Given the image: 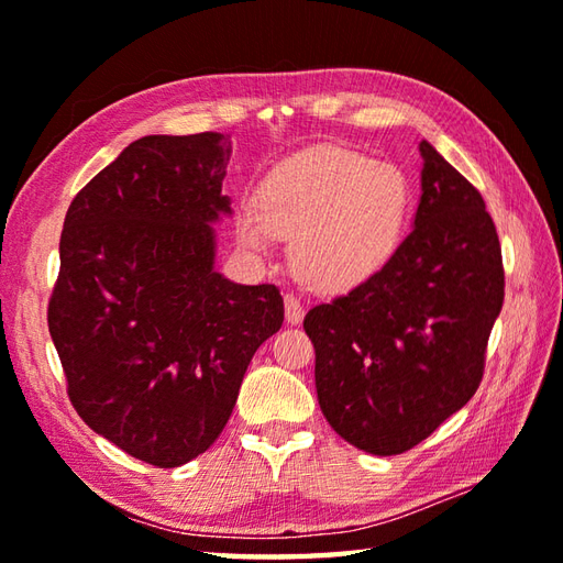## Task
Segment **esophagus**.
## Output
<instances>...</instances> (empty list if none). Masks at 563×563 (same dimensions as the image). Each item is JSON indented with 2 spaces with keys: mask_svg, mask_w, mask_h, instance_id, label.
Segmentation results:
<instances>
[{
  "mask_svg": "<svg viewBox=\"0 0 563 563\" xmlns=\"http://www.w3.org/2000/svg\"><path fill=\"white\" fill-rule=\"evenodd\" d=\"M283 302H285V321H288V324H300L305 319V305L297 300L292 292L285 295Z\"/></svg>",
  "mask_w": 563,
  "mask_h": 563,
  "instance_id": "34e87169",
  "label": "esophagus"
}]
</instances>
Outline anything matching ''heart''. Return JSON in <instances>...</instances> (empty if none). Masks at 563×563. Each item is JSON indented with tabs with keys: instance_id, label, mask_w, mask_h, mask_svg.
Segmentation results:
<instances>
[{
	"instance_id": "b5f03b06",
	"label": "heart",
	"mask_w": 563,
	"mask_h": 563,
	"mask_svg": "<svg viewBox=\"0 0 563 563\" xmlns=\"http://www.w3.org/2000/svg\"><path fill=\"white\" fill-rule=\"evenodd\" d=\"M411 184L394 164L343 147H312L280 162L236 214V239L256 256L295 236L297 268L314 288L351 290L397 254L411 214Z\"/></svg>"
}]
</instances>
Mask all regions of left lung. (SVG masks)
Returning <instances> with one entry per match:
<instances>
[{
	"instance_id": "8db88e82",
	"label": "left lung",
	"mask_w": 563,
	"mask_h": 563,
	"mask_svg": "<svg viewBox=\"0 0 563 563\" xmlns=\"http://www.w3.org/2000/svg\"><path fill=\"white\" fill-rule=\"evenodd\" d=\"M413 230L373 278L305 317L321 413L357 450L401 454L474 397L504 307L492 214L466 178L421 142Z\"/></svg>"
}]
</instances>
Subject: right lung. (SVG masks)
<instances>
[{
  "label": "right lung",
  "mask_w": 563,
  "mask_h": 563,
  "mask_svg": "<svg viewBox=\"0 0 563 563\" xmlns=\"http://www.w3.org/2000/svg\"><path fill=\"white\" fill-rule=\"evenodd\" d=\"M232 142L147 135L71 200L47 329L81 421L162 470L230 421L258 345L283 327L275 285L214 271Z\"/></svg>",
  "instance_id": "add662e5"
}]
</instances>
